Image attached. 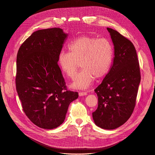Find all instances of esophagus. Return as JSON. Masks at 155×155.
<instances>
[{
  "instance_id": "34e87169",
  "label": "esophagus",
  "mask_w": 155,
  "mask_h": 155,
  "mask_svg": "<svg viewBox=\"0 0 155 155\" xmlns=\"http://www.w3.org/2000/svg\"><path fill=\"white\" fill-rule=\"evenodd\" d=\"M80 96H86L87 94V93L85 91H80L78 93Z\"/></svg>"
}]
</instances>
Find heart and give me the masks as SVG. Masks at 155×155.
I'll return each instance as SVG.
<instances>
[{"label": "heart", "mask_w": 155, "mask_h": 155, "mask_svg": "<svg viewBox=\"0 0 155 155\" xmlns=\"http://www.w3.org/2000/svg\"><path fill=\"white\" fill-rule=\"evenodd\" d=\"M68 52H61L58 64L61 71L74 79L80 65L83 69L72 86L74 88H87L95 80L105 77L110 71L113 62V46L108 39L83 36L72 40Z\"/></svg>", "instance_id": "obj_1"}]
</instances>
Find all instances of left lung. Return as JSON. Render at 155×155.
I'll use <instances>...</instances> for the list:
<instances>
[{
  "instance_id": "left-lung-1",
  "label": "left lung",
  "mask_w": 155,
  "mask_h": 155,
  "mask_svg": "<svg viewBox=\"0 0 155 155\" xmlns=\"http://www.w3.org/2000/svg\"><path fill=\"white\" fill-rule=\"evenodd\" d=\"M107 29L114 43L115 57L109 72L94 90L98 107L93 118L97 126L114 129L125 123L133 112L141 77L133 43L117 31Z\"/></svg>"
}]
</instances>
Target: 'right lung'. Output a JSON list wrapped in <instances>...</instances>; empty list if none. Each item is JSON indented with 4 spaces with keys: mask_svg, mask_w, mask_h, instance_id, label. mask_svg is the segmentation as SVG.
Returning <instances> with one entry per match:
<instances>
[{
    "mask_svg": "<svg viewBox=\"0 0 155 155\" xmlns=\"http://www.w3.org/2000/svg\"><path fill=\"white\" fill-rule=\"evenodd\" d=\"M67 36L61 28L38 30L18 51L16 91L26 115L43 129L60 126L70 103L78 97L77 92L68 90L58 64Z\"/></svg>",
    "mask_w": 155,
    "mask_h": 155,
    "instance_id": "right-lung-1",
    "label": "right lung"
}]
</instances>
